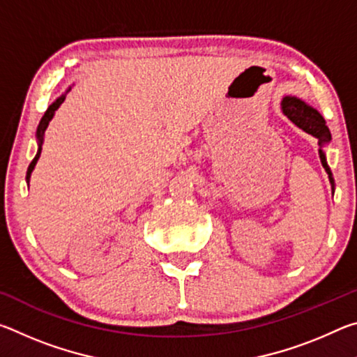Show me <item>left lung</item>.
<instances>
[{
  "mask_svg": "<svg viewBox=\"0 0 357 357\" xmlns=\"http://www.w3.org/2000/svg\"><path fill=\"white\" fill-rule=\"evenodd\" d=\"M280 107H282L283 114H285L293 124H296L299 129L307 132V134L318 138L319 159H321L324 170L328 173L329 183L332 185V193H334L335 190L334 178H332V172L328 165V160H326V153L323 151L326 144L331 143V132L328 129V126H326L324 118L319 114L317 108L305 104L304 100L299 98H294V96H285V98H282Z\"/></svg>",
  "mask_w": 357,
  "mask_h": 357,
  "instance_id": "8db88e82",
  "label": "left lung"
}]
</instances>
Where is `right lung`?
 <instances>
[{"label": "right lung", "mask_w": 357, "mask_h": 357, "mask_svg": "<svg viewBox=\"0 0 357 357\" xmlns=\"http://www.w3.org/2000/svg\"><path fill=\"white\" fill-rule=\"evenodd\" d=\"M70 89H72V86H69L68 89H66V93H63L61 96H59V98H58L55 102H53V104H52L50 107L47 108L45 114H44V116H42L40 123H39V126H38V132H36V140H38V153H36V157H34L33 162H31V164H29V167H28V172H26V183H28V185H29V178H31V173H33L34 167H36V164H38V160H39V157H40L42 143H44L45 130H47V128H48V124H50V121L53 119V116H55V112L58 110L59 105L63 104L64 99H66V96H68V93L70 91Z\"/></svg>", "instance_id": "add662e5"}]
</instances>
